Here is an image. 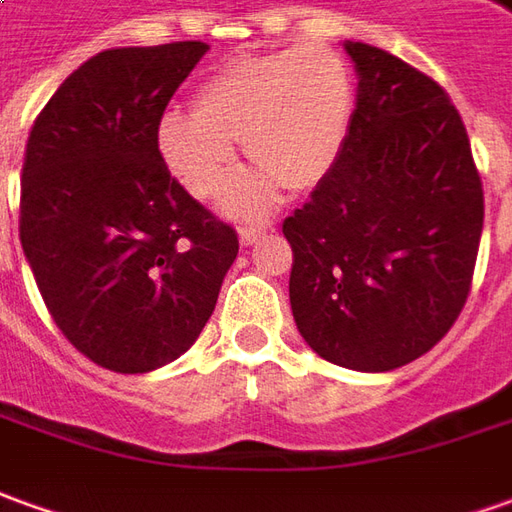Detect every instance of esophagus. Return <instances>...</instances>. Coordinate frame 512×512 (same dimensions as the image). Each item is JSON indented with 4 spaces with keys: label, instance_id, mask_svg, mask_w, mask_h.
Listing matches in <instances>:
<instances>
[{
    "label": "esophagus",
    "instance_id": "obj_1",
    "mask_svg": "<svg viewBox=\"0 0 512 512\" xmlns=\"http://www.w3.org/2000/svg\"><path fill=\"white\" fill-rule=\"evenodd\" d=\"M270 231V225H242L239 228V242L248 248V245H256L264 234Z\"/></svg>",
    "mask_w": 512,
    "mask_h": 512
}]
</instances>
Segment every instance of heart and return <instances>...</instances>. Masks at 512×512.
<instances>
[{
    "instance_id": "heart-1",
    "label": "heart",
    "mask_w": 512,
    "mask_h": 512,
    "mask_svg": "<svg viewBox=\"0 0 512 512\" xmlns=\"http://www.w3.org/2000/svg\"><path fill=\"white\" fill-rule=\"evenodd\" d=\"M354 111V77L329 47L295 44L222 63L197 86L195 111L158 119V153L195 197H220L239 172L242 139L259 169L225 200L236 217L259 214L287 183L312 189L343 150Z\"/></svg>"
}]
</instances>
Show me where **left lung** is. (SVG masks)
Segmentation results:
<instances>
[{"mask_svg": "<svg viewBox=\"0 0 512 512\" xmlns=\"http://www.w3.org/2000/svg\"><path fill=\"white\" fill-rule=\"evenodd\" d=\"M357 108L331 172L284 220L295 326L317 357L384 373L426 354L463 309L485 197L449 94L362 41Z\"/></svg>", "mask_w": 512, "mask_h": 512, "instance_id": "8db88e82", "label": "left lung"}]
</instances>
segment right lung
<instances>
[{
	"instance_id": "obj_1",
	"label": "right lung",
	"mask_w": 512,
	"mask_h": 512,
	"mask_svg": "<svg viewBox=\"0 0 512 512\" xmlns=\"http://www.w3.org/2000/svg\"><path fill=\"white\" fill-rule=\"evenodd\" d=\"M209 52L200 41L105 49L35 119L21 169L19 236L63 337L116 373L186 354L239 253L169 175L158 119Z\"/></svg>"
}]
</instances>
